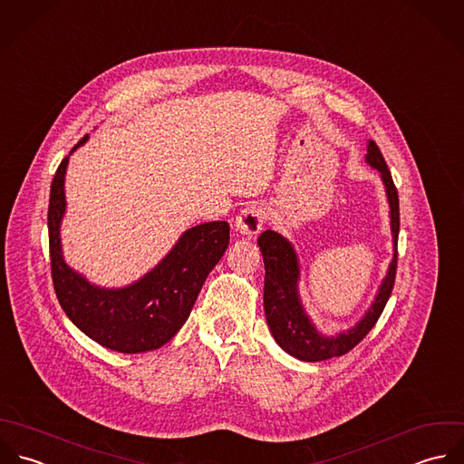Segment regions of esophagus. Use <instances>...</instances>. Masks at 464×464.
Wrapping results in <instances>:
<instances>
[{"mask_svg":"<svg viewBox=\"0 0 464 464\" xmlns=\"http://www.w3.org/2000/svg\"><path fill=\"white\" fill-rule=\"evenodd\" d=\"M265 223V210L259 205H248L236 218V232L241 236H254L261 232Z\"/></svg>","mask_w":464,"mask_h":464,"instance_id":"34e87169","label":"esophagus"}]
</instances>
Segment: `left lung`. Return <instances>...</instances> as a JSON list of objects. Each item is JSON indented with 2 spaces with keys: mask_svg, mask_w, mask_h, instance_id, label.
<instances>
[{
  "mask_svg": "<svg viewBox=\"0 0 464 464\" xmlns=\"http://www.w3.org/2000/svg\"><path fill=\"white\" fill-rule=\"evenodd\" d=\"M365 161L380 172L385 187L392 232V261L385 277L378 286L371 306L351 327L334 334H324L309 318L299 294L301 263L292 241L276 230H266L259 236L257 245L265 261V314L276 342L292 356L303 362H320L349 353L374 327L385 308L396 277L398 265V234H400V201L391 170L380 148L369 140Z\"/></svg>",
  "mask_w": 464,
  "mask_h": 464,
  "instance_id": "1",
  "label": "left lung"
}]
</instances>
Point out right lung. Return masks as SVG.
<instances>
[{
	"mask_svg": "<svg viewBox=\"0 0 464 464\" xmlns=\"http://www.w3.org/2000/svg\"><path fill=\"white\" fill-rule=\"evenodd\" d=\"M88 135L70 151L86 144ZM66 156L52 181L48 237L52 281L66 316L92 340L117 353L137 354L161 347L185 324L201 286L228 248L227 221H208L185 230L169 254L139 281L102 288L75 272L63 256L61 223L66 212Z\"/></svg>",
	"mask_w": 464,
	"mask_h": 464,
	"instance_id": "obj_1",
	"label": "right lung"
}]
</instances>
